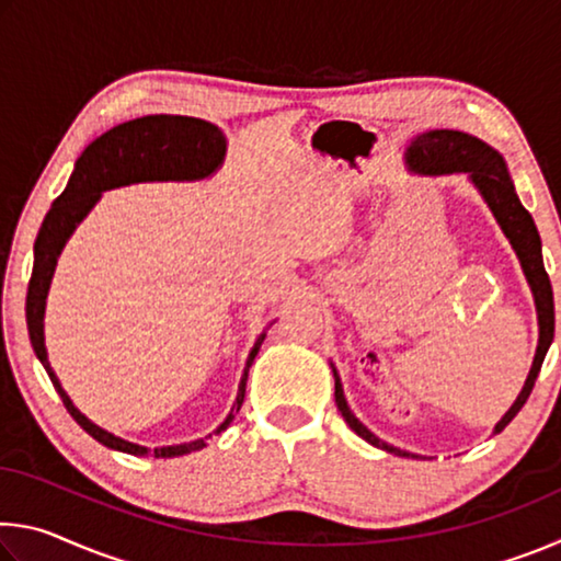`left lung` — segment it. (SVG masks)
<instances>
[{"label": "left lung", "instance_id": "8db88e82", "mask_svg": "<svg viewBox=\"0 0 561 561\" xmlns=\"http://www.w3.org/2000/svg\"><path fill=\"white\" fill-rule=\"evenodd\" d=\"M408 163H411V168L417 170V173H428V175L470 173L472 183L480 187V193L488 201L490 210L495 213L500 227L510 237L512 247H515L517 257L522 262V270L527 274L531 294H535L537 317H539V344H537L535 364H531V371L527 376L525 388H522V393L517 396V401L512 403L505 417L495 425V433H502L510 425L512 417L522 411V405L527 403V398L539 376V368H542V360L547 356V348L554 339V294L542 262V242H539V232L535 227V220H531V215L519 203L515 185H512V180L507 175L505 160H502L497 150H492L488 144H482L480 138L468 136V133H460V130H428L423 133V136H417L411 144V148H408ZM336 405L341 415H344V421L364 440H368L386 453L401 455V458H408V455H411L405 450L393 448V445L383 443L381 438H376V435L368 431L354 413H351L339 376H336ZM411 458H417V455H411Z\"/></svg>", "mask_w": 561, "mask_h": 561}]
</instances>
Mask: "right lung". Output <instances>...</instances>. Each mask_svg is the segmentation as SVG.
I'll use <instances>...</instances> for the list:
<instances>
[{
  "label": "right lung",
  "mask_w": 561,
  "mask_h": 561,
  "mask_svg": "<svg viewBox=\"0 0 561 561\" xmlns=\"http://www.w3.org/2000/svg\"><path fill=\"white\" fill-rule=\"evenodd\" d=\"M225 156V136L222 130L213 123L187 116H144L103 133L101 138L83 150L81 158L76 160L73 175L66 185L64 193L56 197L51 210L46 213L39 237L34 244V270L30 279V291H26V327H30L32 346L36 356L49 374L51 383L59 391L66 411L71 413L76 423L87 431L91 438H96L106 448L128 453V455H148L150 450L144 445L128 443L116 435L106 433L99 425H93L87 415L79 413V408L71 403V398L64 393L59 378L54 376L49 358L44 348V304L46 291H49L51 274L56 267L61 247L69 240L73 227L101 197L103 190L140 183V180H195L210 175L213 170L222 163ZM264 334L254 344L250 358H247L244 376L240 381V393L232 413L240 411L244 401L247 371H250L254 356L262 346ZM232 421V415L222 423V428ZM205 448V440H193L183 445H170V448L153 450L156 458H175L193 450Z\"/></svg>",
  "instance_id": "obj_1"
}]
</instances>
